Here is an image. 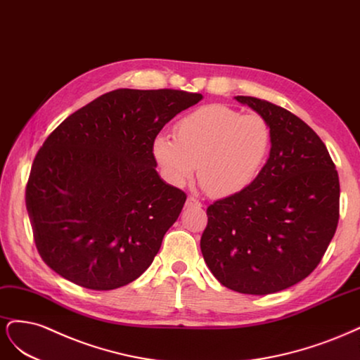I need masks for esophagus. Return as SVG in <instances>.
Returning <instances> with one entry per match:
<instances>
[{
    "label": "esophagus",
    "instance_id": "34e87169",
    "mask_svg": "<svg viewBox=\"0 0 360 360\" xmlns=\"http://www.w3.org/2000/svg\"><path fill=\"white\" fill-rule=\"evenodd\" d=\"M187 206H195V207H200L202 206V203L195 199V197H188L187 199Z\"/></svg>",
    "mask_w": 360,
    "mask_h": 360
}]
</instances>
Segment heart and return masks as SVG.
<instances>
[{
    "instance_id": "b5f03b06",
    "label": "heart",
    "mask_w": 360,
    "mask_h": 360,
    "mask_svg": "<svg viewBox=\"0 0 360 360\" xmlns=\"http://www.w3.org/2000/svg\"><path fill=\"white\" fill-rule=\"evenodd\" d=\"M271 146V127L260 115L207 104L181 118L175 134H157L153 155L173 185H184L199 166V181L207 194L231 197L259 178Z\"/></svg>"
}]
</instances>
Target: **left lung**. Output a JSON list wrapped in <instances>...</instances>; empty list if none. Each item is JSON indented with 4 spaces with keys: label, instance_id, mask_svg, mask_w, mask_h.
I'll return each mask as SVG.
<instances>
[{
    "label": "left lung",
    "instance_id": "1",
    "mask_svg": "<svg viewBox=\"0 0 360 360\" xmlns=\"http://www.w3.org/2000/svg\"><path fill=\"white\" fill-rule=\"evenodd\" d=\"M268 121L272 146L248 190L207 207L205 263L224 287L271 295L317 268L340 218V179L326 146L296 115L254 97H235Z\"/></svg>",
    "mask_w": 360,
    "mask_h": 360
}]
</instances>
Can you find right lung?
I'll return each instance as SVG.
<instances>
[{
  "instance_id": "obj_1",
  "label": "right lung",
  "mask_w": 360,
  "mask_h": 360,
  "mask_svg": "<svg viewBox=\"0 0 360 360\" xmlns=\"http://www.w3.org/2000/svg\"><path fill=\"white\" fill-rule=\"evenodd\" d=\"M202 98L176 89H117L46 139L25 203L52 271L80 287L113 290L149 268L187 199L160 178L153 141Z\"/></svg>"
}]
</instances>
